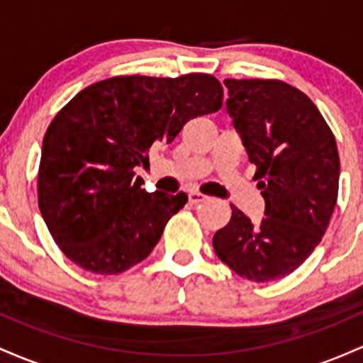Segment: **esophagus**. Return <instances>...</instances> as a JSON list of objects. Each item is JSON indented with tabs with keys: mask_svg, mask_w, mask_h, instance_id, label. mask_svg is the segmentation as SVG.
Returning a JSON list of instances; mask_svg holds the SVG:
<instances>
[{
	"mask_svg": "<svg viewBox=\"0 0 363 363\" xmlns=\"http://www.w3.org/2000/svg\"><path fill=\"white\" fill-rule=\"evenodd\" d=\"M187 198H189L191 205H199V203L206 201V199H208L206 196L201 194V193H189V196H187Z\"/></svg>",
	"mask_w": 363,
	"mask_h": 363,
	"instance_id": "obj_1",
	"label": "esophagus"
}]
</instances>
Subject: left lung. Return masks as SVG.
Here are the masks:
<instances>
[{"instance_id": "1", "label": "left lung", "mask_w": 363, "mask_h": 363, "mask_svg": "<svg viewBox=\"0 0 363 363\" xmlns=\"http://www.w3.org/2000/svg\"><path fill=\"white\" fill-rule=\"evenodd\" d=\"M223 83L266 216L254 225L230 205V222L213 237L215 252L239 277L280 280L311 256L331 220L340 182L335 135L314 102L289 83Z\"/></svg>"}]
</instances>
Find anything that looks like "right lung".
I'll return each instance as SVG.
<instances>
[{
    "label": "right lung",
    "mask_w": 363,
    "mask_h": 363,
    "mask_svg": "<svg viewBox=\"0 0 363 363\" xmlns=\"http://www.w3.org/2000/svg\"><path fill=\"white\" fill-rule=\"evenodd\" d=\"M215 77H114L83 89L49 124L37 194L54 242L74 264L118 274L143 261L187 196L147 193L135 169L187 121L220 111Z\"/></svg>",
    "instance_id": "obj_1"
}]
</instances>
